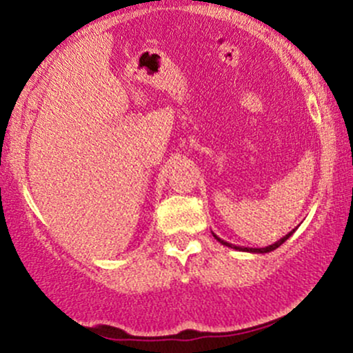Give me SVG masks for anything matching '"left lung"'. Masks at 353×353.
Wrapping results in <instances>:
<instances>
[{
  "instance_id": "8db88e82",
  "label": "left lung",
  "mask_w": 353,
  "mask_h": 353,
  "mask_svg": "<svg viewBox=\"0 0 353 353\" xmlns=\"http://www.w3.org/2000/svg\"><path fill=\"white\" fill-rule=\"evenodd\" d=\"M297 229V228H295ZM295 229H292L290 230L289 234H285V236H283L282 239H279L277 242H274L272 245H267V247H259V249H254V247H241V245H234V244H229V242H225V241H222L221 237L219 236H216V234L212 232V236H214V239H216V241H219L221 242L222 245H225V247H230V249H236V250H241V252H252V254H267V252H272V250H275L277 249V247H281L283 242L287 241V239H289L290 236H292V234L295 232Z\"/></svg>"
}]
</instances>
